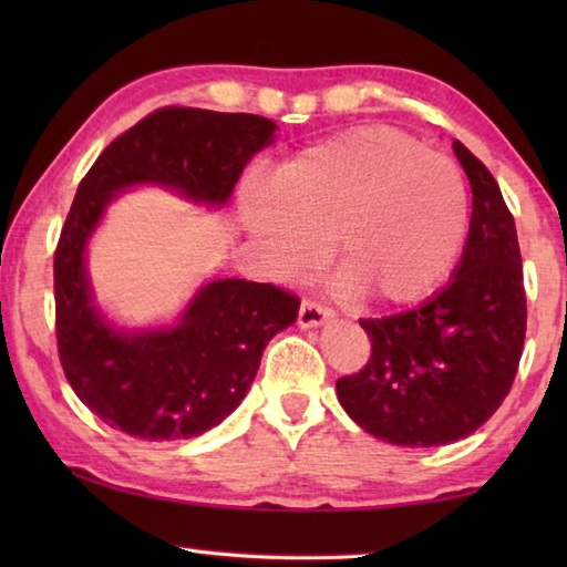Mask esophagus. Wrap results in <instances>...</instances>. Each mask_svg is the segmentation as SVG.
Here are the masks:
<instances>
[{
	"mask_svg": "<svg viewBox=\"0 0 567 567\" xmlns=\"http://www.w3.org/2000/svg\"><path fill=\"white\" fill-rule=\"evenodd\" d=\"M332 315L334 312L330 307L320 305L318 300H312V297H305L300 302V312H297V324H300V328H318V324L328 322Z\"/></svg>",
	"mask_w": 567,
	"mask_h": 567,
	"instance_id": "esophagus-1",
	"label": "esophagus"
}]
</instances>
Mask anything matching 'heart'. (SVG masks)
I'll use <instances>...</instances> for the list:
<instances>
[{
    "label": "heart",
    "mask_w": 567,
    "mask_h": 567,
    "mask_svg": "<svg viewBox=\"0 0 567 567\" xmlns=\"http://www.w3.org/2000/svg\"><path fill=\"white\" fill-rule=\"evenodd\" d=\"M243 223L282 270L318 265L372 305L425 300L453 270L467 229V187L453 159L392 127H358L297 152L270 187L247 185Z\"/></svg>",
    "instance_id": "1"
}]
</instances>
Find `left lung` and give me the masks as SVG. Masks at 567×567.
Instances as JSON below:
<instances>
[{"label": "left lung", "mask_w": 567, "mask_h": 567, "mask_svg": "<svg viewBox=\"0 0 567 567\" xmlns=\"http://www.w3.org/2000/svg\"><path fill=\"white\" fill-rule=\"evenodd\" d=\"M473 217L453 282L415 310L362 318L370 360L338 380L344 412L395 445H447L493 417L525 342L523 257L515 219L483 162L453 142Z\"/></svg>", "instance_id": "obj_1"}]
</instances>
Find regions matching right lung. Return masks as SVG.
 Masks as SVG:
<instances>
[{"instance_id": "obj_1", "label": "right lung", "mask_w": 567, "mask_h": 567, "mask_svg": "<svg viewBox=\"0 0 567 567\" xmlns=\"http://www.w3.org/2000/svg\"><path fill=\"white\" fill-rule=\"evenodd\" d=\"M260 114L162 107L104 147L76 187L54 249V324L74 395L110 427L142 440L203 435L243 402L265 344L297 318V295L217 280L172 330L124 334L92 305L84 245L114 192L157 182L223 205L247 159L272 142Z\"/></svg>"}]
</instances>
